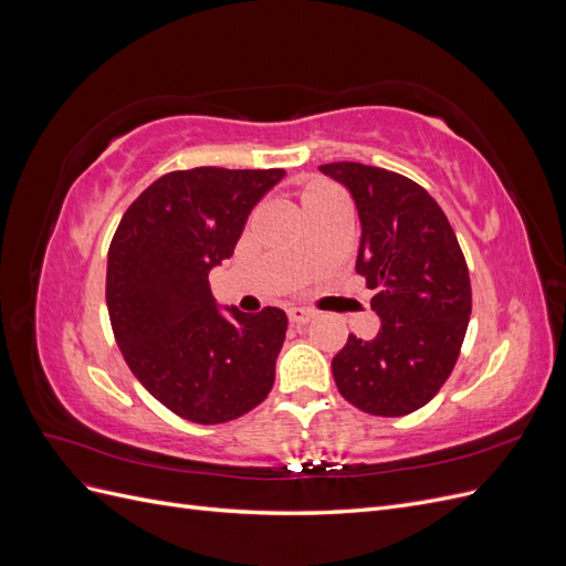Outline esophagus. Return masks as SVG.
<instances>
[{
    "label": "esophagus",
    "mask_w": 566,
    "mask_h": 566,
    "mask_svg": "<svg viewBox=\"0 0 566 566\" xmlns=\"http://www.w3.org/2000/svg\"><path fill=\"white\" fill-rule=\"evenodd\" d=\"M314 316H316L314 312L302 310V306H293V310L287 312V318H290V323H293V325H306Z\"/></svg>",
    "instance_id": "1"
}]
</instances>
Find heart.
I'll use <instances>...</instances> for the list:
<instances>
[{
  "mask_svg": "<svg viewBox=\"0 0 566 566\" xmlns=\"http://www.w3.org/2000/svg\"><path fill=\"white\" fill-rule=\"evenodd\" d=\"M331 193H333L331 188H325V186H321V184L306 186L304 191H302V208H304V205H312V202H316V200H321V198H325V196H331Z\"/></svg>",
  "mask_w": 566,
  "mask_h": 566,
  "instance_id": "1",
  "label": "heart"
}]
</instances>
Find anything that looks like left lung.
Listing matches in <instances>:
<instances>
[{
  "mask_svg": "<svg viewBox=\"0 0 566 566\" xmlns=\"http://www.w3.org/2000/svg\"><path fill=\"white\" fill-rule=\"evenodd\" d=\"M318 169L356 205V273L378 290L370 310L380 316L378 335H349L333 356L335 385L364 413L408 416L434 397L458 361L472 312L465 256L447 214L416 181L361 163Z\"/></svg>",
  "mask_w": 566,
  "mask_h": 566,
  "instance_id": "left-lung-1",
  "label": "left lung"
}]
</instances>
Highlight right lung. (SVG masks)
I'll return each mask as SVG.
<instances>
[{"label": "right lung", "instance_id": "right-lung-1", "mask_svg": "<svg viewBox=\"0 0 566 566\" xmlns=\"http://www.w3.org/2000/svg\"><path fill=\"white\" fill-rule=\"evenodd\" d=\"M283 177L285 169L169 172L119 219L106 273L117 347L136 380L184 420H235L273 387L285 312L221 310L208 276Z\"/></svg>", "mask_w": 566, "mask_h": 566}]
</instances>
